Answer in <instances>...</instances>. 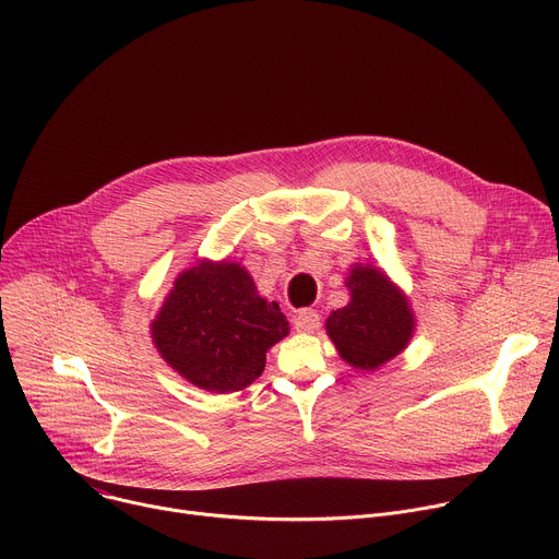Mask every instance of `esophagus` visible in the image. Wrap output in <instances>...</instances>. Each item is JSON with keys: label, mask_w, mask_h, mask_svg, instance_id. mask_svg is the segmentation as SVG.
I'll return each mask as SVG.
<instances>
[{"label": "esophagus", "mask_w": 559, "mask_h": 559, "mask_svg": "<svg viewBox=\"0 0 559 559\" xmlns=\"http://www.w3.org/2000/svg\"><path fill=\"white\" fill-rule=\"evenodd\" d=\"M321 325V316H318L313 309H300L294 316V330L302 332V334H311Z\"/></svg>", "instance_id": "esophagus-1"}]
</instances>
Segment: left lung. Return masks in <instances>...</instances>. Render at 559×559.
<instances>
[{
  "mask_svg": "<svg viewBox=\"0 0 559 559\" xmlns=\"http://www.w3.org/2000/svg\"><path fill=\"white\" fill-rule=\"evenodd\" d=\"M345 285L352 300L332 311L328 334L345 362L356 369H378L409 345L414 311L405 294L371 265H354Z\"/></svg>",
  "mask_w": 559,
  "mask_h": 559,
  "instance_id": "1",
  "label": "left lung"
}]
</instances>
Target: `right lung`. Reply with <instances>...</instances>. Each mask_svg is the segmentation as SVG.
Returning <instances> with one entry per match:
<instances>
[{"mask_svg":"<svg viewBox=\"0 0 559 559\" xmlns=\"http://www.w3.org/2000/svg\"><path fill=\"white\" fill-rule=\"evenodd\" d=\"M287 334L278 302L261 298L248 270L229 261L186 270L152 321L158 354L212 393L252 384L265 369L267 349Z\"/></svg>","mask_w":559,"mask_h":559,"instance_id":"1","label":"right lung"}]
</instances>
